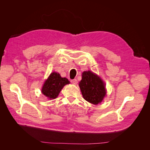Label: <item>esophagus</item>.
<instances>
[{
  "mask_svg": "<svg viewBox=\"0 0 150 150\" xmlns=\"http://www.w3.org/2000/svg\"><path fill=\"white\" fill-rule=\"evenodd\" d=\"M71 83L72 84H77V79H72L71 81Z\"/></svg>",
  "mask_w": 150,
  "mask_h": 150,
  "instance_id": "1",
  "label": "esophagus"
}]
</instances>
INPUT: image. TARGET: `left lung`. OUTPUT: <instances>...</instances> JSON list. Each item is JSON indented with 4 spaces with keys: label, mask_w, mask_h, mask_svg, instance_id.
I'll list each match as a JSON object with an SVG mask.
<instances>
[{
    "label": "left lung",
    "mask_w": 150,
    "mask_h": 150,
    "mask_svg": "<svg viewBox=\"0 0 150 150\" xmlns=\"http://www.w3.org/2000/svg\"><path fill=\"white\" fill-rule=\"evenodd\" d=\"M79 86L85 100L95 105L101 103L106 95L103 81L99 76L90 71L83 72L82 79Z\"/></svg>",
    "instance_id": "1"
}]
</instances>
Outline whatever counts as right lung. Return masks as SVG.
<instances>
[{"label": "right lung", "mask_w": 150, "mask_h": 150, "mask_svg": "<svg viewBox=\"0 0 150 150\" xmlns=\"http://www.w3.org/2000/svg\"><path fill=\"white\" fill-rule=\"evenodd\" d=\"M69 83L67 78H62L57 72H53L44 82L41 91L48 99H56L63 87Z\"/></svg>", "instance_id": "add662e5"}]
</instances>
